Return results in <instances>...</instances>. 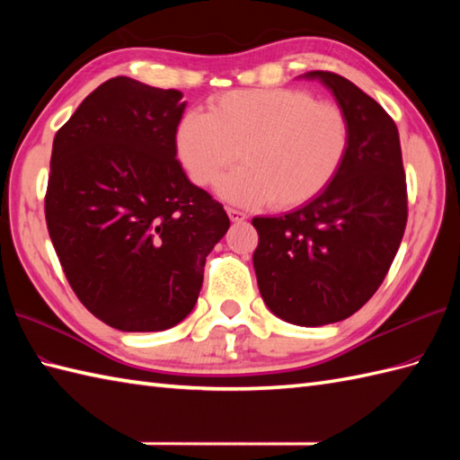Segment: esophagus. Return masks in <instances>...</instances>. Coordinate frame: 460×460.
Instances as JSON below:
<instances>
[{"mask_svg":"<svg viewBox=\"0 0 460 460\" xmlns=\"http://www.w3.org/2000/svg\"><path fill=\"white\" fill-rule=\"evenodd\" d=\"M227 215H229V219H231L233 223H241V221L247 219V213H243V211H239V209H233V208L227 209Z\"/></svg>","mask_w":460,"mask_h":460,"instance_id":"1","label":"esophagus"}]
</instances>
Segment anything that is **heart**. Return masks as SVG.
Returning <instances> with one entry per match:
<instances>
[{
	"label": "heart",
	"mask_w": 460,
	"mask_h": 460,
	"mask_svg": "<svg viewBox=\"0 0 460 460\" xmlns=\"http://www.w3.org/2000/svg\"><path fill=\"white\" fill-rule=\"evenodd\" d=\"M178 154L190 178L221 183L225 199L269 201L279 209L305 205L324 191L346 160L349 122L341 106L300 89L231 91L215 96L209 112H188L178 126Z\"/></svg>",
	"instance_id": "heart-1"
}]
</instances>
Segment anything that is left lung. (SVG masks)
Wrapping results in <instances>:
<instances>
[{
  "instance_id": "obj_1",
  "label": "left lung",
  "mask_w": 460,
  "mask_h": 460,
  "mask_svg": "<svg viewBox=\"0 0 460 460\" xmlns=\"http://www.w3.org/2000/svg\"><path fill=\"white\" fill-rule=\"evenodd\" d=\"M349 122L346 160L328 188L282 217H252L262 300L282 320L322 326L354 314L384 282L407 225L397 126L354 83L310 71Z\"/></svg>"
}]
</instances>
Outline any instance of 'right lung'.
Returning <instances> with one entry per match:
<instances>
[{
    "label": "right lung",
    "instance_id": "add662e5",
    "mask_svg": "<svg viewBox=\"0 0 460 460\" xmlns=\"http://www.w3.org/2000/svg\"><path fill=\"white\" fill-rule=\"evenodd\" d=\"M183 109L180 91L114 76L55 134L49 237L76 298L116 330L188 316L205 257L229 229L223 205L175 158Z\"/></svg>",
    "mask_w": 460,
    "mask_h": 460
}]
</instances>
